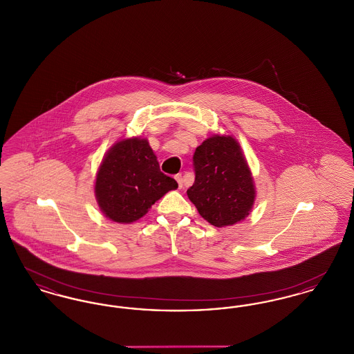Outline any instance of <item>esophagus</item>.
I'll list each match as a JSON object with an SVG mask.
<instances>
[{
	"instance_id": "esophagus-1",
	"label": "esophagus",
	"mask_w": 354,
	"mask_h": 354,
	"mask_svg": "<svg viewBox=\"0 0 354 354\" xmlns=\"http://www.w3.org/2000/svg\"><path fill=\"white\" fill-rule=\"evenodd\" d=\"M175 179H176V182L179 185V188H183V176H182V174L175 175Z\"/></svg>"
}]
</instances>
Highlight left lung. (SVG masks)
<instances>
[{
  "label": "left lung",
  "instance_id": "8db88e82",
  "mask_svg": "<svg viewBox=\"0 0 354 354\" xmlns=\"http://www.w3.org/2000/svg\"><path fill=\"white\" fill-rule=\"evenodd\" d=\"M195 182L187 189L202 218L215 227L244 219L254 202L252 176L232 136L214 135L192 158Z\"/></svg>",
  "mask_w": 354,
  "mask_h": 354
}]
</instances>
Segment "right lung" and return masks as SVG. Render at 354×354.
Masks as SVG:
<instances>
[{
  "instance_id": "right-lung-1",
  "label": "right lung",
  "mask_w": 354,
  "mask_h": 354,
  "mask_svg": "<svg viewBox=\"0 0 354 354\" xmlns=\"http://www.w3.org/2000/svg\"><path fill=\"white\" fill-rule=\"evenodd\" d=\"M175 188L176 180L160 171L149 142L133 138L120 140L104 156L97 175L95 196L109 219L133 223Z\"/></svg>"
}]
</instances>
